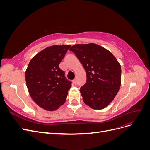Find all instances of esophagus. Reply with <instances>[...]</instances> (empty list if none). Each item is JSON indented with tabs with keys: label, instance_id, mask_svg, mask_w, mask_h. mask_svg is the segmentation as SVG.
<instances>
[{
	"label": "esophagus",
	"instance_id": "1",
	"mask_svg": "<svg viewBox=\"0 0 150 150\" xmlns=\"http://www.w3.org/2000/svg\"><path fill=\"white\" fill-rule=\"evenodd\" d=\"M72 82H73V83H74V84H77V79H73V81H72Z\"/></svg>",
	"mask_w": 150,
	"mask_h": 150
}]
</instances>
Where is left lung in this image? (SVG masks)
<instances>
[{
  "mask_svg": "<svg viewBox=\"0 0 150 150\" xmlns=\"http://www.w3.org/2000/svg\"><path fill=\"white\" fill-rule=\"evenodd\" d=\"M84 67L87 81L80 89L86 104L101 110L114 99L121 86V67L116 57L98 44H76L70 49Z\"/></svg>",
  "mask_w": 150,
  "mask_h": 150,
  "instance_id": "8db88e82",
  "label": "left lung"
}]
</instances>
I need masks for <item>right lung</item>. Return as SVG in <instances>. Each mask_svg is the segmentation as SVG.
Segmentation results:
<instances>
[{
  "mask_svg": "<svg viewBox=\"0 0 150 150\" xmlns=\"http://www.w3.org/2000/svg\"><path fill=\"white\" fill-rule=\"evenodd\" d=\"M70 45L46 47L30 60L25 77L30 96L39 106L55 111L66 101L72 82L59 64Z\"/></svg>",
  "mask_w": 150,
  "mask_h": 150,
  "instance_id": "1",
  "label": "right lung"
}]
</instances>
